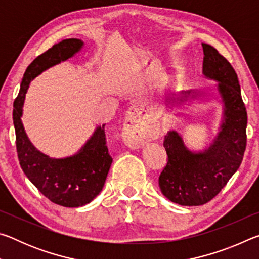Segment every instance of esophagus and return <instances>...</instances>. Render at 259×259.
<instances>
[{
    "mask_svg": "<svg viewBox=\"0 0 259 259\" xmlns=\"http://www.w3.org/2000/svg\"><path fill=\"white\" fill-rule=\"evenodd\" d=\"M147 136V129L143 121L138 116H134V121H131L129 135H128V144L133 147H139L145 142Z\"/></svg>",
    "mask_w": 259,
    "mask_h": 259,
    "instance_id": "obj_1",
    "label": "esophagus"
}]
</instances>
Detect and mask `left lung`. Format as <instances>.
I'll return each instance as SVG.
<instances>
[{
  "label": "left lung",
  "instance_id": "left-lung-1",
  "mask_svg": "<svg viewBox=\"0 0 259 259\" xmlns=\"http://www.w3.org/2000/svg\"><path fill=\"white\" fill-rule=\"evenodd\" d=\"M202 47L203 74L219 82L217 90L224 104V121L216 139L204 152L187 150L176 131H169L164 137L168 162L159 177V185L166 199L181 205H202L212 200L239 169L247 146V109L238 75L213 47L207 43ZM186 94L190 96L191 91ZM192 97H195L194 93Z\"/></svg>",
  "mask_w": 259,
  "mask_h": 259
}]
</instances>
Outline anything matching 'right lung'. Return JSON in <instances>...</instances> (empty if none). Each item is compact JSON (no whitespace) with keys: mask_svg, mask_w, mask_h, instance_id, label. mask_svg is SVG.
I'll return each instance as SVG.
<instances>
[{"mask_svg":"<svg viewBox=\"0 0 259 259\" xmlns=\"http://www.w3.org/2000/svg\"><path fill=\"white\" fill-rule=\"evenodd\" d=\"M82 46L81 40L67 38L36 57L24 74L12 114L17 154L24 174L51 202L69 208L91 202L103 190L113 161L106 145L105 124L96 129L77 154L65 159H52L32 145L20 117L30 81L47 68L71 58Z\"/></svg>","mask_w":259,"mask_h":259,"instance_id":"right-lung-1","label":"right lung"}]
</instances>
